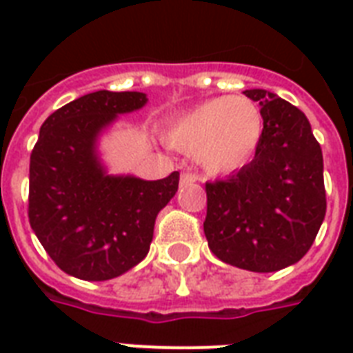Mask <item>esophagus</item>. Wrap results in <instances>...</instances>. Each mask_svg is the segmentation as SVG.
I'll return each instance as SVG.
<instances>
[{"label": "esophagus", "instance_id": "34e87169", "mask_svg": "<svg viewBox=\"0 0 353 353\" xmlns=\"http://www.w3.org/2000/svg\"><path fill=\"white\" fill-rule=\"evenodd\" d=\"M198 179H199L198 174H192V172H183L181 179H179V185L185 188V187H188V185H192V183L198 181Z\"/></svg>", "mask_w": 353, "mask_h": 353}]
</instances>
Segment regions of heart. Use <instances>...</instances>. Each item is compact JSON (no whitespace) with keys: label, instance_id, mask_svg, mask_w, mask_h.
<instances>
[{"label":"heart","instance_id":"1","mask_svg":"<svg viewBox=\"0 0 353 353\" xmlns=\"http://www.w3.org/2000/svg\"><path fill=\"white\" fill-rule=\"evenodd\" d=\"M263 119L247 97H214L181 113L163 133L165 143L183 154H196L210 174H232L254 157Z\"/></svg>","mask_w":353,"mask_h":353}]
</instances>
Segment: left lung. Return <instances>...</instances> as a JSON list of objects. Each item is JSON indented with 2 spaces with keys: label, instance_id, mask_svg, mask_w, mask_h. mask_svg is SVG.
I'll return each mask as SVG.
<instances>
[{
  "label": "left lung",
  "instance_id": "left-lung-1",
  "mask_svg": "<svg viewBox=\"0 0 353 353\" xmlns=\"http://www.w3.org/2000/svg\"><path fill=\"white\" fill-rule=\"evenodd\" d=\"M243 93L262 106V139L249 165L205 183L203 231L221 262L271 273L299 262L323 225V150L299 108L265 90Z\"/></svg>",
  "mask_w": 353,
  "mask_h": 353
}]
</instances>
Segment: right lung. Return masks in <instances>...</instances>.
<instances>
[{"instance_id":"right-lung-1","label":"right lung","mask_w":353,"mask_h":353,"mask_svg":"<svg viewBox=\"0 0 353 353\" xmlns=\"http://www.w3.org/2000/svg\"><path fill=\"white\" fill-rule=\"evenodd\" d=\"M139 91H95L46 119L29 166V223L58 268L82 280H110L148 254L155 218L179 185L106 176L97 135L119 113L146 104Z\"/></svg>"}]
</instances>
